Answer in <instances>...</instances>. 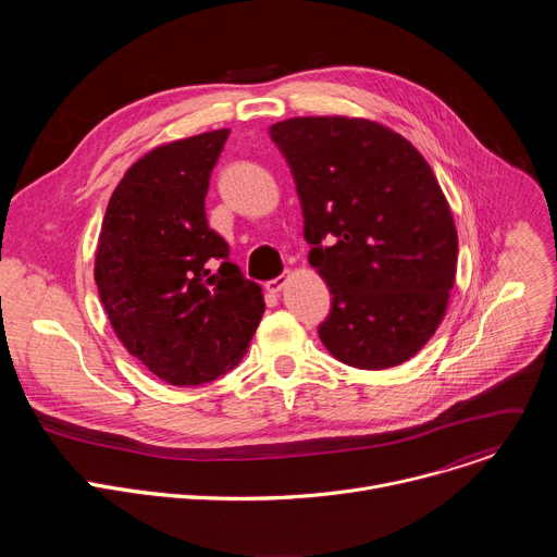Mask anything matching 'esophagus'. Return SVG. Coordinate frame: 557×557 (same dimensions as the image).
I'll return each mask as SVG.
<instances>
[{
	"mask_svg": "<svg viewBox=\"0 0 557 557\" xmlns=\"http://www.w3.org/2000/svg\"><path fill=\"white\" fill-rule=\"evenodd\" d=\"M284 284H286V275H277V277L269 280L264 286H267L269 293H280L284 288Z\"/></svg>",
	"mask_w": 557,
	"mask_h": 557,
	"instance_id": "34e87169",
	"label": "esophagus"
}]
</instances>
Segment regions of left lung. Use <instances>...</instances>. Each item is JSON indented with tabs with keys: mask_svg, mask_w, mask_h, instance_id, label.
I'll list each match as a JSON object with an SVG mask.
<instances>
[{
	"mask_svg": "<svg viewBox=\"0 0 557 557\" xmlns=\"http://www.w3.org/2000/svg\"><path fill=\"white\" fill-rule=\"evenodd\" d=\"M269 134L297 187L308 262L333 293L322 344L359 370L412 359L443 322L458 260L432 168L368 119L295 116Z\"/></svg>",
	"mask_w": 557,
	"mask_h": 557,
	"instance_id": "obj_1",
	"label": "left lung"
}]
</instances>
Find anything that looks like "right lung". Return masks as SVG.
Segmentation results:
<instances>
[{
  "label": "right lung",
  "mask_w": 557,
  "mask_h": 557,
  "mask_svg": "<svg viewBox=\"0 0 557 557\" xmlns=\"http://www.w3.org/2000/svg\"><path fill=\"white\" fill-rule=\"evenodd\" d=\"M228 129L158 145L125 172L101 224L95 280L110 324L172 385L218 379L245 357L264 312L260 284L228 262L205 196Z\"/></svg>",
  "instance_id": "right-lung-1"
}]
</instances>
